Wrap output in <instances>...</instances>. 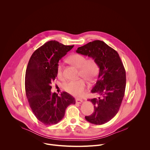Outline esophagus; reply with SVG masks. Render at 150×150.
<instances>
[{"instance_id":"34e87169","label":"esophagus","mask_w":150,"mask_h":150,"mask_svg":"<svg viewBox=\"0 0 150 150\" xmlns=\"http://www.w3.org/2000/svg\"><path fill=\"white\" fill-rule=\"evenodd\" d=\"M75 101H76V103L81 104V103L82 102V99H80V98H76V99H75Z\"/></svg>"}]
</instances>
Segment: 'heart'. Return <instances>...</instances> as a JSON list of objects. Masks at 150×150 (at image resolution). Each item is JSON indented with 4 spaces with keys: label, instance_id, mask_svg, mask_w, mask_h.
Segmentation results:
<instances>
[{
    "label": "heart",
    "instance_id": "b5f03b06",
    "mask_svg": "<svg viewBox=\"0 0 150 150\" xmlns=\"http://www.w3.org/2000/svg\"><path fill=\"white\" fill-rule=\"evenodd\" d=\"M68 61L78 68H79V75L86 79L92 81L97 76L99 67L97 62L93 58L87 59L81 54H74L68 58ZM56 75L58 78H63L62 64L59 63L57 67ZM87 88V83L85 80L80 78L77 80L69 81L64 85V89L69 94L80 97L82 96Z\"/></svg>",
    "mask_w": 150,
    "mask_h": 150
}]
</instances>
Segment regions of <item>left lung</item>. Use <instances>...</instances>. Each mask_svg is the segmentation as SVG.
<instances>
[{
  "label": "left lung",
  "instance_id": "obj_1",
  "mask_svg": "<svg viewBox=\"0 0 150 150\" xmlns=\"http://www.w3.org/2000/svg\"><path fill=\"white\" fill-rule=\"evenodd\" d=\"M76 52L92 57L98 65L99 74L91 93L100 97L88 99L94 112L85 118L95 125L104 124L117 113L125 95L126 79L123 63L118 53L100 40L90 42Z\"/></svg>",
  "mask_w": 150,
  "mask_h": 150
}]
</instances>
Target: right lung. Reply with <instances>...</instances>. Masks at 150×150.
Returning a JSON list of instances; mask_svg holds the SVG:
<instances>
[{"instance_id": "obj_1", "label": "right lung", "mask_w": 150, "mask_h": 150, "mask_svg": "<svg viewBox=\"0 0 150 150\" xmlns=\"http://www.w3.org/2000/svg\"><path fill=\"white\" fill-rule=\"evenodd\" d=\"M74 46L51 40L38 48L29 60L25 77V94L33 114L45 125L57 123L65 116L67 107L75 104V98L67 92L60 96L51 93L59 61Z\"/></svg>"}]
</instances>
